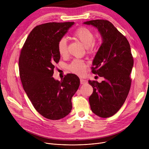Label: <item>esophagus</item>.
Segmentation results:
<instances>
[{
  "label": "esophagus",
  "mask_w": 149,
  "mask_h": 149,
  "mask_svg": "<svg viewBox=\"0 0 149 149\" xmlns=\"http://www.w3.org/2000/svg\"><path fill=\"white\" fill-rule=\"evenodd\" d=\"M80 83L81 84H86V83H88V81L86 80H84L83 79H80Z\"/></svg>",
  "instance_id": "1"
}]
</instances>
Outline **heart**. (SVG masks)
I'll use <instances>...</instances> for the list:
<instances>
[{"label": "heart", "mask_w": 149, "mask_h": 149, "mask_svg": "<svg viewBox=\"0 0 149 149\" xmlns=\"http://www.w3.org/2000/svg\"><path fill=\"white\" fill-rule=\"evenodd\" d=\"M73 37L77 40L81 42L88 53L91 54L96 51L97 42L95 40V34L93 31L85 26L78 28L73 34ZM57 51L60 56L65 57L68 54L67 40L65 38H61L57 43ZM87 65L81 60L75 59L68 66V69L74 74L81 75L84 74Z\"/></svg>", "instance_id": "obj_1"}]
</instances>
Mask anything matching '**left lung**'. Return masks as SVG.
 <instances>
[{
	"instance_id": "left-lung-1",
	"label": "left lung",
	"mask_w": 149,
	"mask_h": 149,
	"mask_svg": "<svg viewBox=\"0 0 149 149\" xmlns=\"http://www.w3.org/2000/svg\"><path fill=\"white\" fill-rule=\"evenodd\" d=\"M98 28L103 43L93 59L92 72L105 80H89L93 93L89 101L92 111L101 118L113 116L122 107L129 92L134 58L126 37L107 20L86 22Z\"/></svg>"
}]
</instances>
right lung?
<instances>
[{
  "mask_svg": "<svg viewBox=\"0 0 149 149\" xmlns=\"http://www.w3.org/2000/svg\"><path fill=\"white\" fill-rule=\"evenodd\" d=\"M74 22H50L36 26L20 51L19 74L23 89L36 110L45 118L58 120L72 110L71 99L80 86L75 74L61 81L52 77L60 56L57 43Z\"/></svg>",
  "mask_w": 149,
  "mask_h": 149,
  "instance_id": "add662e5",
  "label": "right lung"
}]
</instances>
